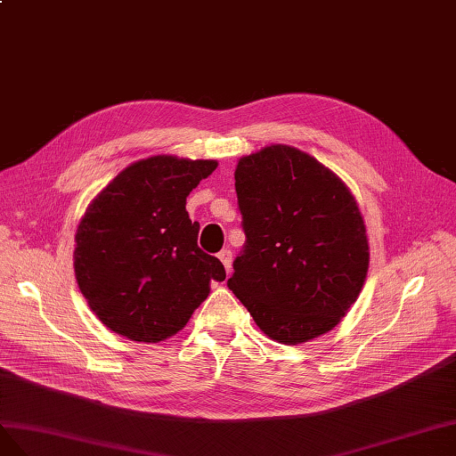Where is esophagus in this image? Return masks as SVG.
<instances>
[{
	"label": "esophagus",
	"mask_w": 456,
	"mask_h": 456,
	"mask_svg": "<svg viewBox=\"0 0 456 456\" xmlns=\"http://www.w3.org/2000/svg\"><path fill=\"white\" fill-rule=\"evenodd\" d=\"M217 256H219V259H221V264L225 265V271L229 273L231 267H232V254H231V250H229V248H224Z\"/></svg>",
	"instance_id": "obj_1"
}]
</instances>
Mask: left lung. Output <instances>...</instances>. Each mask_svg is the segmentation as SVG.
Returning <instances> with one entry per match:
<instances>
[{
  "label": "left lung",
  "mask_w": 456,
  "mask_h": 456,
  "mask_svg": "<svg viewBox=\"0 0 456 456\" xmlns=\"http://www.w3.org/2000/svg\"><path fill=\"white\" fill-rule=\"evenodd\" d=\"M235 191L246 240L229 290L281 344L332 330L369 269L365 224L347 187L314 156L271 145L240 159Z\"/></svg>",
  "instance_id": "obj_1"
}]
</instances>
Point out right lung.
Segmentation results:
<instances>
[{
	"mask_svg": "<svg viewBox=\"0 0 456 456\" xmlns=\"http://www.w3.org/2000/svg\"><path fill=\"white\" fill-rule=\"evenodd\" d=\"M214 160L152 156L116 175L91 202L76 232L74 271L89 307L107 329L135 342L174 336L225 281V267L199 248L189 192Z\"/></svg>",
	"mask_w": 456,
	"mask_h": 456,
	"instance_id": "add662e5",
	"label": "right lung"
}]
</instances>
